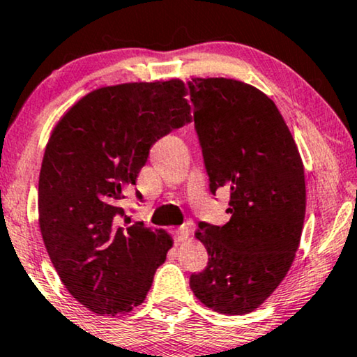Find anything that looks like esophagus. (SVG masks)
Returning <instances> with one entry per match:
<instances>
[{
  "label": "esophagus",
  "instance_id": "esophagus-1",
  "mask_svg": "<svg viewBox=\"0 0 357 357\" xmlns=\"http://www.w3.org/2000/svg\"><path fill=\"white\" fill-rule=\"evenodd\" d=\"M188 236H190V229H188V226H180V227L177 229V231H175V241H177V242L187 241Z\"/></svg>",
  "mask_w": 357,
  "mask_h": 357
}]
</instances>
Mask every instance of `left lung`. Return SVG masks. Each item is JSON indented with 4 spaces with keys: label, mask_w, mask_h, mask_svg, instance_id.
<instances>
[{
    "label": "left lung",
    "mask_w": 357,
    "mask_h": 357,
    "mask_svg": "<svg viewBox=\"0 0 357 357\" xmlns=\"http://www.w3.org/2000/svg\"><path fill=\"white\" fill-rule=\"evenodd\" d=\"M209 188L231 192L224 226L199 222L208 266L190 276L199 302L226 315L255 310L294 261L305 218L299 149L270 97L227 77L188 81Z\"/></svg>",
    "instance_id": "left-lung-1"
}]
</instances>
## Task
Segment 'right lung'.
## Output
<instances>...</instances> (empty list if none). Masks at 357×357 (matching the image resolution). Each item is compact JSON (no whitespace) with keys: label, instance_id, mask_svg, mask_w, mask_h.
Returning <instances> with one entry per match:
<instances>
[{"label":"right lung","instance_id":"obj_1","mask_svg":"<svg viewBox=\"0 0 357 357\" xmlns=\"http://www.w3.org/2000/svg\"><path fill=\"white\" fill-rule=\"evenodd\" d=\"M180 79L89 92L58 120L38 177V224L68 292L99 315L143 304L174 238L120 208L155 141L192 121ZM141 198V195H138Z\"/></svg>","mask_w":357,"mask_h":357}]
</instances>
